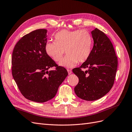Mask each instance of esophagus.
Instances as JSON below:
<instances>
[{
	"label": "esophagus",
	"mask_w": 132,
	"mask_h": 132,
	"mask_svg": "<svg viewBox=\"0 0 132 132\" xmlns=\"http://www.w3.org/2000/svg\"><path fill=\"white\" fill-rule=\"evenodd\" d=\"M67 72H68V74L69 75H71L72 73V71L70 70H67Z\"/></svg>",
	"instance_id": "34e87169"
}]
</instances>
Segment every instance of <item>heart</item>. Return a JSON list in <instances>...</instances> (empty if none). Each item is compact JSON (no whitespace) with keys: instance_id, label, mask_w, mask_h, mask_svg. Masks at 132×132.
I'll return each mask as SVG.
<instances>
[{"instance_id":"1","label":"heart","mask_w":132,"mask_h":132,"mask_svg":"<svg viewBox=\"0 0 132 132\" xmlns=\"http://www.w3.org/2000/svg\"><path fill=\"white\" fill-rule=\"evenodd\" d=\"M54 38L55 41L46 42L45 50L46 54L56 62L61 60L65 50L67 55L59 62L60 66L70 69L78 61H86L90 56L93 40L88 31L62 30Z\"/></svg>"}]
</instances>
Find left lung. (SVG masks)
<instances>
[{"instance_id": "obj_1", "label": "left lung", "mask_w": 132, "mask_h": 132, "mask_svg": "<svg viewBox=\"0 0 132 132\" xmlns=\"http://www.w3.org/2000/svg\"><path fill=\"white\" fill-rule=\"evenodd\" d=\"M94 45L90 56L72 70L79 78L75 92L81 99L94 101L105 96L112 87L118 61L112 43L105 34L95 28L91 32ZM82 68H87L83 71Z\"/></svg>"}]
</instances>
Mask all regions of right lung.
<instances>
[{
	"instance_id": "1",
	"label": "right lung",
	"mask_w": 132,
	"mask_h": 132,
	"mask_svg": "<svg viewBox=\"0 0 132 132\" xmlns=\"http://www.w3.org/2000/svg\"><path fill=\"white\" fill-rule=\"evenodd\" d=\"M47 30L36 29L24 36L15 45L12 55V75L19 90L28 100L44 103L56 95L68 75L46 54ZM57 67L55 70L50 68Z\"/></svg>"
}]
</instances>
